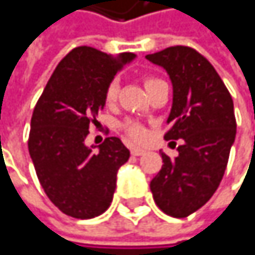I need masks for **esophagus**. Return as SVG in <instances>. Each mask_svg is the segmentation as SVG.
Returning a JSON list of instances; mask_svg holds the SVG:
<instances>
[{
  "mask_svg": "<svg viewBox=\"0 0 255 255\" xmlns=\"http://www.w3.org/2000/svg\"><path fill=\"white\" fill-rule=\"evenodd\" d=\"M131 154L133 156H142V154H145V150L137 148V146H133V148H131Z\"/></svg>",
  "mask_w": 255,
  "mask_h": 255,
  "instance_id": "1",
  "label": "esophagus"
}]
</instances>
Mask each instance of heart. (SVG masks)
<instances>
[{
  "mask_svg": "<svg viewBox=\"0 0 255 255\" xmlns=\"http://www.w3.org/2000/svg\"><path fill=\"white\" fill-rule=\"evenodd\" d=\"M145 89H150V87L156 82H159V79H154V78H145ZM118 95H119V82L118 79H112L109 84L105 87V92H104V101L107 105H113L118 99ZM124 128L125 131L128 133V136L134 140H140L145 137V128L139 124H134V122H125L124 124Z\"/></svg>",
  "mask_w": 255,
  "mask_h": 255,
  "instance_id": "1",
  "label": "heart"
}]
</instances>
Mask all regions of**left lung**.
I'll use <instances>...</instances> for the list:
<instances>
[{
  "mask_svg": "<svg viewBox=\"0 0 255 255\" xmlns=\"http://www.w3.org/2000/svg\"><path fill=\"white\" fill-rule=\"evenodd\" d=\"M146 59L165 68L173 84L165 139H183L177 157L162 153L150 188L165 214L187 217L211 199L227 170L236 139L233 98L216 68L191 47H168Z\"/></svg>",
  "mask_w": 255,
  "mask_h": 255,
  "instance_id": "left-lung-1",
  "label": "left lung"
}]
</instances>
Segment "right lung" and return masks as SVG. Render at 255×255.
Returning a JSON list of instances; mask_svg holds the SVG:
<instances>
[{
  "instance_id": "right-lung-1",
  "label": "right lung",
  "mask_w": 255,
  "mask_h": 255,
  "mask_svg": "<svg viewBox=\"0 0 255 255\" xmlns=\"http://www.w3.org/2000/svg\"><path fill=\"white\" fill-rule=\"evenodd\" d=\"M134 58L76 47L58 64L35 105L28 153L47 197L70 217L93 219L113 200L118 170L130 151L119 137H107L95 151L85 137L105 105L107 84Z\"/></svg>"
}]
</instances>
